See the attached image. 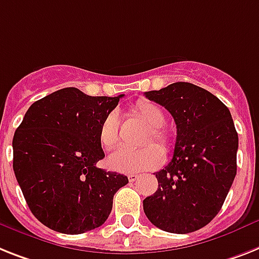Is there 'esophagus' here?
Segmentation results:
<instances>
[{
  "label": "esophagus",
  "mask_w": 259,
  "mask_h": 259,
  "mask_svg": "<svg viewBox=\"0 0 259 259\" xmlns=\"http://www.w3.org/2000/svg\"><path fill=\"white\" fill-rule=\"evenodd\" d=\"M139 177H140V175H136V173H131V175L128 176V180L131 181V183H135V181L138 180Z\"/></svg>",
  "instance_id": "1"
}]
</instances>
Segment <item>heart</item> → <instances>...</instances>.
<instances>
[{"mask_svg": "<svg viewBox=\"0 0 259 259\" xmlns=\"http://www.w3.org/2000/svg\"><path fill=\"white\" fill-rule=\"evenodd\" d=\"M135 116H138L142 121L149 127V131L145 134L143 144L147 145L142 149H131L121 147L111 153L108 157V165L114 170L123 173L143 172V170L155 169L163 163L164 151H169L173 147V139L163 125L165 124V114L157 104L147 100H140L134 108ZM119 116L115 111L107 114L99 128L100 144L106 149H112L116 147L120 139L119 135ZM157 142L160 146L152 145Z\"/></svg>", "mask_w": 259, "mask_h": 259, "instance_id": "1", "label": "heart"}]
</instances>
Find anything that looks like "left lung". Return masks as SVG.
Returning <instances> with one entry per match:
<instances>
[{
    "mask_svg": "<svg viewBox=\"0 0 259 259\" xmlns=\"http://www.w3.org/2000/svg\"><path fill=\"white\" fill-rule=\"evenodd\" d=\"M144 95L165 107L177 128L173 157L156 172L159 188L143 201L144 213L165 232H196L217 215L236 177L238 135L230 111L187 82Z\"/></svg>",
    "mask_w": 259,
    "mask_h": 259,
    "instance_id": "8db88e82",
    "label": "left lung"
}]
</instances>
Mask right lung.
I'll return each mask as SVG.
<instances>
[{
    "label": "right lung",
    "mask_w": 259,
    "mask_h": 259,
    "mask_svg": "<svg viewBox=\"0 0 259 259\" xmlns=\"http://www.w3.org/2000/svg\"><path fill=\"white\" fill-rule=\"evenodd\" d=\"M123 95L90 96L75 87L34 102L13 138V169L30 210L45 226L80 234L103 225L127 176L96 166L99 128Z\"/></svg>",
    "instance_id": "add662e5"
}]
</instances>
